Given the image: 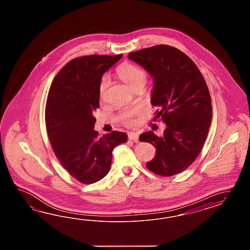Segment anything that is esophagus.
I'll return each instance as SVG.
<instances>
[{
  "instance_id": "34e87169",
  "label": "esophagus",
  "mask_w": 250,
  "mask_h": 250,
  "mask_svg": "<svg viewBox=\"0 0 250 250\" xmlns=\"http://www.w3.org/2000/svg\"><path fill=\"white\" fill-rule=\"evenodd\" d=\"M128 139L134 141V143H136V142H138V134L136 133H133V132L128 133Z\"/></svg>"
}]
</instances>
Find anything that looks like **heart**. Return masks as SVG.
<instances>
[{"instance_id": "obj_1", "label": "heart", "mask_w": 250, "mask_h": 250, "mask_svg": "<svg viewBox=\"0 0 250 250\" xmlns=\"http://www.w3.org/2000/svg\"><path fill=\"white\" fill-rule=\"evenodd\" d=\"M116 74L132 89L136 87H144L146 83V71L133 63H123L122 65L116 68ZM109 85V77L107 75H104L98 84V98L100 101L105 100L106 91ZM137 109L125 110L119 114L118 119L122 122L123 125L126 126H132L134 124V116L137 115Z\"/></svg>"}]
</instances>
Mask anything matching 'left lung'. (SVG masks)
<instances>
[{
	"mask_svg": "<svg viewBox=\"0 0 250 250\" xmlns=\"http://www.w3.org/2000/svg\"><path fill=\"white\" fill-rule=\"evenodd\" d=\"M153 79L151 103L166 125L164 135L143 133L141 142L156 148L148 170L172 176L186 170L201 152L211 124L212 105L207 84L194 62L169 45H157L128 54ZM156 118H154V121Z\"/></svg>",
	"mask_w": 250,
	"mask_h": 250,
	"instance_id": "obj_1",
	"label": "left lung"
}]
</instances>
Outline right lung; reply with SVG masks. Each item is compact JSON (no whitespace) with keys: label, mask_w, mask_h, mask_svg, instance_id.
<instances>
[{"label":"right lung","mask_w":250,"mask_h":250,"mask_svg":"<svg viewBox=\"0 0 250 250\" xmlns=\"http://www.w3.org/2000/svg\"><path fill=\"white\" fill-rule=\"evenodd\" d=\"M121 58L122 54L74 59L57 74L49 88L45 108L49 142L65 170L84 184L103 179L111 168L114 148L127 141L125 133L113 131L98 137L94 130L99 81Z\"/></svg>","instance_id":"right-lung-1"}]
</instances>
